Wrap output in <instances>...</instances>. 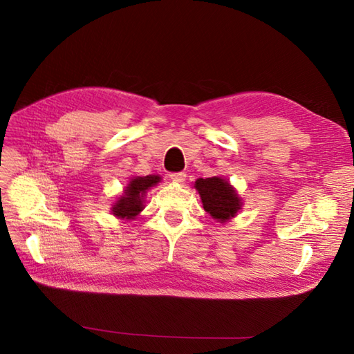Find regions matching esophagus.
I'll return each instance as SVG.
<instances>
[{
  "label": "esophagus",
  "mask_w": 354,
  "mask_h": 354,
  "mask_svg": "<svg viewBox=\"0 0 354 354\" xmlns=\"http://www.w3.org/2000/svg\"><path fill=\"white\" fill-rule=\"evenodd\" d=\"M185 178H187V175L184 171H178V173H170V179L173 183H176V184H181V183H184L185 181Z\"/></svg>",
  "instance_id": "34e87169"
}]
</instances>
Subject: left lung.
Returning a JSON list of instances; mask_svg holds the SVG:
<instances>
[{
	"mask_svg": "<svg viewBox=\"0 0 354 354\" xmlns=\"http://www.w3.org/2000/svg\"><path fill=\"white\" fill-rule=\"evenodd\" d=\"M194 189L199 192L205 212L222 223L232 219L242 208V199L234 187L221 176L199 178L194 183Z\"/></svg>",
	"mask_w": 354,
	"mask_h": 354,
	"instance_id": "obj_1",
	"label": "left lung"
}]
</instances>
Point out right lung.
Wrapping results in <instances>:
<instances>
[{
  "label": "right lung",
  "instance_id": "add662e5",
  "mask_svg": "<svg viewBox=\"0 0 354 354\" xmlns=\"http://www.w3.org/2000/svg\"><path fill=\"white\" fill-rule=\"evenodd\" d=\"M161 181V176L147 175V176H135L124 189L122 196L112 205V214L118 219L131 221L135 219L145 208V196L149 189H152Z\"/></svg>",
  "mask_w": 354,
  "mask_h": 354
}]
</instances>
